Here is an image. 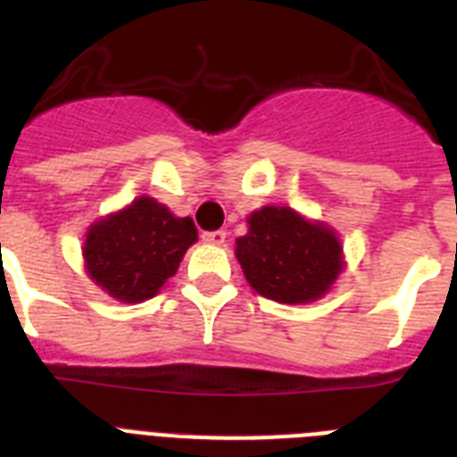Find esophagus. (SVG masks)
<instances>
[{
	"label": "esophagus",
	"mask_w": 457,
	"mask_h": 457,
	"mask_svg": "<svg viewBox=\"0 0 457 457\" xmlns=\"http://www.w3.org/2000/svg\"><path fill=\"white\" fill-rule=\"evenodd\" d=\"M225 239H228V232H225V229H213V232H204V235H202V241H204V244H211V246H220V244H225Z\"/></svg>",
	"instance_id": "1"
}]
</instances>
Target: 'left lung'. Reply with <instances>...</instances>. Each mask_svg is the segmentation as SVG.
<instances>
[{
	"mask_svg": "<svg viewBox=\"0 0 457 457\" xmlns=\"http://www.w3.org/2000/svg\"><path fill=\"white\" fill-rule=\"evenodd\" d=\"M237 260L255 293L283 304L318 300L341 271V246L332 229L287 206H262L237 239Z\"/></svg>",
	"mask_w": 457,
	"mask_h": 457,
	"instance_id": "8db88e82",
	"label": "left lung"
}]
</instances>
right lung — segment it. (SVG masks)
<instances>
[{
	"label": "right lung",
	"mask_w": 457,
	"mask_h": 457,
	"mask_svg": "<svg viewBox=\"0 0 457 457\" xmlns=\"http://www.w3.org/2000/svg\"><path fill=\"white\" fill-rule=\"evenodd\" d=\"M197 241L193 218H176L151 197L99 220L87 232V274L111 297L144 302L176 274L187 246Z\"/></svg>",
	"instance_id": "add662e5"
}]
</instances>
